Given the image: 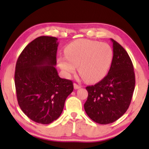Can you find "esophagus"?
Returning <instances> with one entry per match:
<instances>
[{"label": "esophagus", "instance_id": "34e87169", "mask_svg": "<svg viewBox=\"0 0 149 149\" xmlns=\"http://www.w3.org/2000/svg\"><path fill=\"white\" fill-rule=\"evenodd\" d=\"M73 86H74L75 89H79L81 88V85L77 84V83H74V84H73Z\"/></svg>", "mask_w": 149, "mask_h": 149}]
</instances>
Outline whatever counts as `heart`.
<instances>
[{
	"label": "heart",
	"mask_w": 149,
	"mask_h": 149,
	"mask_svg": "<svg viewBox=\"0 0 149 149\" xmlns=\"http://www.w3.org/2000/svg\"><path fill=\"white\" fill-rule=\"evenodd\" d=\"M65 56L58 58L59 65L68 74L78 66L79 73L88 82H95L106 76L113 59L110 45L95 40L80 39L70 43Z\"/></svg>",
	"instance_id": "obj_1"
}]
</instances>
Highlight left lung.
I'll return each mask as SVG.
<instances>
[{
	"label": "left lung",
	"mask_w": 149,
	"mask_h": 149,
	"mask_svg": "<svg viewBox=\"0 0 149 149\" xmlns=\"http://www.w3.org/2000/svg\"><path fill=\"white\" fill-rule=\"evenodd\" d=\"M113 42V56L109 73L97 84L86 87L87 115L95 123L115 122L127 111L134 90V67L127 52L118 42Z\"/></svg>",
	"instance_id": "8db88e82"
}]
</instances>
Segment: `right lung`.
<instances>
[{"instance_id": "obj_1", "label": "right lung", "mask_w": 149, "mask_h": 149, "mask_svg": "<svg viewBox=\"0 0 149 149\" xmlns=\"http://www.w3.org/2000/svg\"><path fill=\"white\" fill-rule=\"evenodd\" d=\"M57 38L40 36L25 47L17 61L15 84L20 108L28 118L47 125L60 116L73 82L61 78L57 64Z\"/></svg>"}]
</instances>
